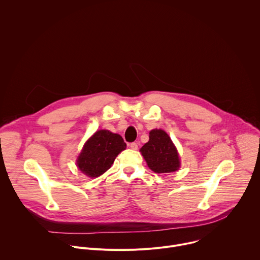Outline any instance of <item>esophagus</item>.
Instances as JSON below:
<instances>
[{
  "label": "esophagus",
  "instance_id": "esophagus-1",
  "mask_svg": "<svg viewBox=\"0 0 260 260\" xmlns=\"http://www.w3.org/2000/svg\"><path fill=\"white\" fill-rule=\"evenodd\" d=\"M128 146H129L131 149H133V150H137L138 149V144L137 143H131Z\"/></svg>",
  "mask_w": 260,
  "mask_h": 260
}]
</instances>
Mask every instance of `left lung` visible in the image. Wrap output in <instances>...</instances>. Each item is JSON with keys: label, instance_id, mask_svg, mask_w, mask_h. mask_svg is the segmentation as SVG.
Returning <instances> with one entry per match:
<instances>
[{"label": "left lung", "instance_id": "8db88e82", "mask_svg": "<svg viewBox=\"0 0 260 260\" xmlns=\"http://www.w3.org/2000/svg\"><path fill=\"white\" fill-rule=\"evenodd\" d=\"M151 171L157 174L176 172L180 168V158L170 136L164 129H152L148 141L140 149Z\"/></svg>", "mask_w": 260, "mask_h": 260}]
</instances>
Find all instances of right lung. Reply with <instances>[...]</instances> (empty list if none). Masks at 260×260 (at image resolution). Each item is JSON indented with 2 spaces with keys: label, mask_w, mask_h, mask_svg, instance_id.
Here are the masks:
<instances>
[{
  "label": "right lung",
  "mask_w": 260,
  "mask_h": 260,
  "mask_svg": "<svg viewBox=\"0 0 260 260\" xmlns=\"http://www.w3.org/2000/svg\"><path fill=\"white\" fill-rule=\"evenodd\" d=\"M125 148L120 135L107 129L98 131L84 144L77 158V167L87 177L96 178L111 168Z\"/></svg>",
  "instance_id": "add662e5"
}]
</instances>
